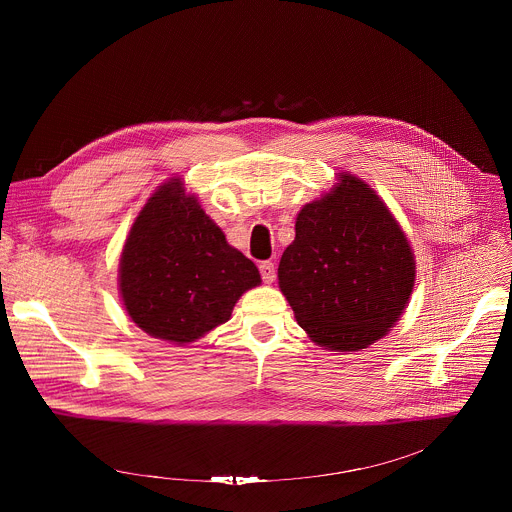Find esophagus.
<instances>
[{
  "mask_svg": "<svg viewBox=\"0 0 512 512\" xmlns=\"http://www.w3.org/2000/svg\"><path fill=\"white\" fill-rule=\"evenodd\" d=\"M259 271H261V277L265 283H273L275 279V265L271 261H261L259 263Z\"/></svg>",
  "mask_w": 512,
  "mask_h": 512,
  "instance_id": "obj_1",
  "label": "esophagus"
}]
</instances>
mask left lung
I'll list each match as a JSON object with an SVG mask.
<instances>
[{
	"label": "left lung",
	"mask_w": 512,
	"mask_h": 512,
	"mask_svg": "<svg viewBox=\"0 0 512 512\" xmlns=\"http://www.w3.org/2000/svg\"><path fill=\"white\" fill-rule=\"evenodd\" d=\"M279 287L310 338L338 352L367 348L403 314L415 281L407 237L362 180L306 204L279 261Z\"/></svg>",
	"instance_id": "8db88e82"
}]
</instances>
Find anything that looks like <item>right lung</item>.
Instances as JSON below:
<instances>
[{
  "label": "right lung",
  "instance_id": "add662e5",
  "mask_svg": "<svg viewBox=\"0 0 512 512\" xmlns=\"http://www.w3.org/2000/svg\"><path fill=\"white\" fill-rule=\"evenodd\" d=\"M259 269L233 249L182 180L160 186L129 231L119 289L131 320L154 338L194 342L231 318Z\"/></svg>",
  "mask_w": 512,
  "mask_h": 512
}]
</instances>
